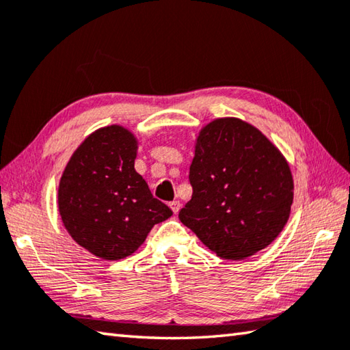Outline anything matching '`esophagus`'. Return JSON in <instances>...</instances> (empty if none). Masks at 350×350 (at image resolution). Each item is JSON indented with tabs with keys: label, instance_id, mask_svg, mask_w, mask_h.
Listing matches in <instances>:
<instances>
[{
	"label": "esophagus",
	"instance_id": "1",
	"mask_svg": "<svg viewBox=\"0 0 350 350\" xmlns=\"http://www.w3.org/2000/svg\"><path fill=\"white\" fill-rule=\"evenodd\" d=\"M170 208H171V211L174 212V214H177V212L180 211V202H179V200H173V202H170Z\"/></svg>",
	"mask_w": 350,
	"mask_h": 350
}]
</instances>
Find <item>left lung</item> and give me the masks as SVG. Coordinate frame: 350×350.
<instances>
[{
  "instance_id": "obj_1",
  "label": "left lung",
  "mask_w": 350,
  "mask_h": 350,
  "mask_svg": "<svg viewBox=\"0 0 350 350\" xmlns=\"http://www.w3.org/2000/svg\"><path fill=\"white\" fill-rule=\"evenodd\" d=\"M193 197L179 220L226 259L267 247L284 229L293 204V177L279 150L237 118L204 127L189 167Z\"/></svg>"
}]
</instances>
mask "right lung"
I'll return each mask as SVG.
<instances>
[{
	"mask_svg": "<svg viewBox=\"0 0 350 350\" xmlns=\"http://www.w3.org/2000/svg\"><path fill=\"white\" fill-rule=\"evenodd\" d=\"M135 136L103 127L81 142L62 174L59 211L81 247L107 261L138 250L154 224L173 215L135 171Z\"/></svg>",
	"mask_w": 350,
	"mask_h": 350,
	"instance_id": "add662e5",
	"label": "right lung"
}]
</instances>
